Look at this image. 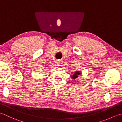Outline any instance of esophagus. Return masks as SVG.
<instances>
[{
    "mask_svg": "<svg viewBox=\"0 0 122 122\" xmlns=\"http://www.w3.org/2000/svg\"><path fill=\"white\" fill-rule=\"evenodd\" d=\"M56 62H57V63H58V65H59V64L61 62V60H57Z\"/></svg>",
    "mask_w": 122,
    "mask_h": 122,
    "instance_id": "1",
    "label": "esophagus"
}]
</instances>
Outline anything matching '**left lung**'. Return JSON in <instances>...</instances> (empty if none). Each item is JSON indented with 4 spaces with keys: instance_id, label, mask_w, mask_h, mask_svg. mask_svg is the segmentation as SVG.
I'll use <instances>...</instances> for the list:
<instances>
[{
    "instance_id": "1",
    "label": "left lung",
    "mask_w": 122,
    "mask_h": 122,
    "mask_svg": "<svg viewBox=\"0 0 122 122\" xmlns=\"http://www.w3.org/2000/svg\"><path fill=\"white\" fill-rule=\"evenodd\" d=\"M80 74H81V72H80V71H76V72H74L73 75H72L71 77V78H72V79L74 80V79H76V78H77V77H78L79 76H80Z\"/></svg>"
}]
</instances>
